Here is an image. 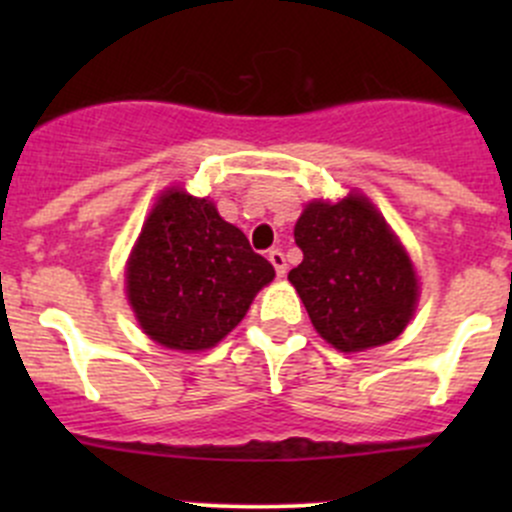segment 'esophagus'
<instances>
[{"label":"esophagus","mask_w":512,"mask_h":512,"mask_svg":"<svg viewBox=\"0 0 512 512\" xmlns=\"http://www.w3.org/2000/svg\"><path fill=\"white\" fill-rule=\"evenodd\" d=\"M267 260L272 262V267H275V272H277V277H285V272H287V260H285V255H282V250H270L267 252Z\"/></svg>","instance_id":"34e87169"}]
</instances>
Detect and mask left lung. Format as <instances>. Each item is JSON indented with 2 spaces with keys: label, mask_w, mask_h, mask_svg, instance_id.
Here are the masks:
<instances>
[{
  "label": "left lung",
  "mask_w": 512,
  "mask_h": 512,
  "mask_svg": "<svg viewBox=\"0 0 512 512\" xmlns=\"http://www.w3.org/2000/svg\"><path fill=\"white\" fill-rule=\"evenodd\" d=\"M294 242L304 257L287 280L319 337L339 352H364L404 332L418 302L414 265L364 195L309 203Z\"/></svg>",
  "instance_id": "obj_1"
}]
</instances>
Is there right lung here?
Instances as JSON below:
<instances>
[{
    "label": "right lung",
    "instance_id": "add662e5",
    "mask_svg": "<svg viewBox=\"0 0 512 512\" xmlns=\"http://www.w3.org/2000/svg\"><path fill=\"white\" fill-rule=\"evenodd\" d=\"M275 267L208 198L165 190L126 265V294L160 347L203 352L227 337Z\"/></svg>",
    "mask_w": 512,
    "mask_h": 512
}]
</instances>
